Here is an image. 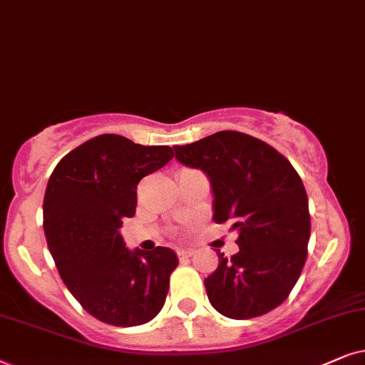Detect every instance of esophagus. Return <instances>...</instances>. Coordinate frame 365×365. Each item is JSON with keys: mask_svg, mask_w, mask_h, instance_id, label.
Masks as SVG:
<instances>
[{"mask_svg": "<svg viewBox=\"0 0 365 365\" xmlns=\"http://www.w3.org/2000/svg\"><path fill=\"white\" fill-rule=\"evenodd\" d=\"M177 254L180 259H188V257L193 255V250H185V249H178Z\"/></svg>", "mask_w": 365, "mask_h": 365, "instance_id": "1", "label": "esophagus"}]
</instances>
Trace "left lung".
Masks as SVG:
<instances>
[{
    "instance_id": "obj_1",
    "label": "left lung",
    "mask_w": 365,
    "mask_h": 365,
    "mask_svg": "<svg viewBox=\"0 0 365 365\" xmlns=\"http://www.w3.org/2000/svg\"><path fill=\"white\" fill-rule=\"evenodd\" d=\"M175 158L210 180L213 220L239 232V252L218 254L205 279L213 309L228 319L270 312L289 297L307 259L309 200L285 157L240 132H217L178 147Z\"/></svg>"
}]
</instances>
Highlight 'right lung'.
<instances>
[{
  "label": "right lung",
  "mask_w": 365,
  "mask_h": 365,
  "mask_svg": "<svg viewBox=\"0 0 365 365\" xmlns=\"http://www.w3.org/2000/svg\"><path fill=\"white\" fill-rule=\"evenodd\" d=\"M172 158L165 145L143 147L106 133L63 157L48 180V249L73 297L101 322L133 327L163 307L177 254L168 247L126 249L120 228L135 215L140 180Z\"/></svg>",
  "instance_id": "1"
}]
</instances>
